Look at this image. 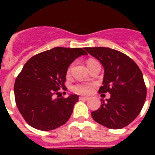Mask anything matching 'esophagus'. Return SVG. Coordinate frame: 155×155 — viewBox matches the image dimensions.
<instances>
[{"instance_id": "34e87169", "label": "esophagus", "mask_w": 155, "mask_h": 155, "mask_svg": "<svg viewBox=\"0 0 155 155\" xmlns=\"http://www.w3.org/2000/svg\"><path fill=\"white\" fill-rule=\"evenodd\" d=\"M90 99V97H88V96H81L80 97V100H84V101H88Z\"/></svg>"}]
</instances>
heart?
<instances>
[{
	"mask_svg": "<svg viewBox=\"0 0 155 155\" xmlns=\"http://www.w3.org/2000/svg\"><path fill=\"white\" fill-rule=\"evenodd\" d=\"M91 61H93L92 60H90V61H88L87 64L91 62ZM70 70L71 69H69L68 70V73L70 72ZM92 89H93V85L90 83H85V84H78L74 85L73 87H72V91L75 92V93H80V94H88V93H91V91H92Z\"/></svg>",
	"mask_w": 155,
	"mask_h": 155,
	"instance_id": "1",
	"label": "heart"
}]
</instances>
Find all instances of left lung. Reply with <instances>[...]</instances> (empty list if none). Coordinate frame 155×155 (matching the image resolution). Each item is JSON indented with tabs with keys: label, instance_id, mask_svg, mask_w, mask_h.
Instances as JSON below:
<instances>
[{
	"label": "left lung",
	"instance_id": "obj_1",
	"mask_svg": "<svg viewBox=\"0 0 155 155\" xmlns=\"http://www.w3.org/2000/svg\"><path fill=\"white\" fill-rule=\"evenodd\" d=\"M85 51L101 62L104 70L103 85L99 93L110 94L101 101L92 118L103 126L119 130L136 118L144 104L147 90L143 74L128 55L107 47H86Z\"/></svg>",
	"mask_w": 155,
	"mask_h": 155
}]
</instances>
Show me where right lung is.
Segmentation results:
<instances>
[{
	"label": "right lung",
	"mask_w": 155,
	"mask_h": 155,
	"mask_svg": "<svg viewBox=\"0 0 155 155\" xmlns=\"http://www.w3.org/2000/svg\"><path fill=\"white\" fill-rule=\"evenodd\" d=\"M82 48L54 47L29 60L15 81L16 106L26 123L36 130L50 131L63 125L71 117L77 94L54 98L64 89L70 64L81 55Z\"/></svg>",
	"instance_id": "add662e5"
}]
</instances>
